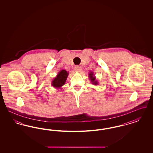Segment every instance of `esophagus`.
<instances>
[{
	"label": "esophagus",
	"mask_w": 153,
	"mask_h": 153,
	"mask_svg": "<svg viewBox=\"0 0 153 153\" xmlns=\"http://www.w3.org/2000/svg\"><path fill=\"white\" fill-rule=\"evenodd\" d=\"M74 71L76 72H80L81 71V67L80 66H76L74 68Z\"/></svg>",
	"instance_id": "34e87169"
}]
</instances>
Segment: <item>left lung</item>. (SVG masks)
I'll list each match as a JSON object with an SVG mask.
<instances>
[{"label": "left lung", "instance_id": "obj_1", "mask_svg": "<svg viewBox=\"0 0 153 153\" xmlns=\"http://www.w3.org/2000/svg\"><path fill=\"white\" fill-rule=\"evenodd\" d=\"M88 74H89V78L91 80V82H92V84L94 85H97L99 84V82H98V80L96 79V77L95 76V74H94V72L91 71Z\"/></svg>", "mask_w": 153, "mask_h": 153}]
</instances>
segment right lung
Listing matches in <instances>:
<instances>
[{
	"label": "right lung",
	"instance_id": "right-lung-1",
	"mask_svg": "<svg viewBox=\"0 0 153 153\" xmlns=\"http://www.w3.org/2000/svg\"><path fill=\"white\" fill-rule=\"evenodd\" d=\"M69 72L65 70H61L51 81V86L56 89H61L65 84L66 80L68 76Z\"/></svg>",
	"mask_w": 153,
	"mask_h": 153
}]
</instances>
